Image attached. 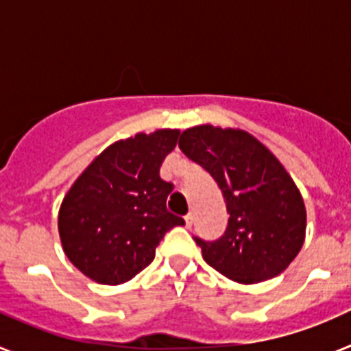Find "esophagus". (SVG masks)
I'll return each mask as SVG.
<instances>
[{
	"label": "esophagus",
	"instance_id": "obj_1",
	"mask_svg": "<svg viewBox=\"0 0 351 351\" xmlns=\"http://www.w3.org/2000/svg\"><path fill=\"white\" fill-rule=\"evenodd\" d=\"M184 221H186V226H188V228H191V225H193V214H186L184 216Z\"/></svg>",
	"mask_w": 351,
	"mask_h": 351
}]
</instances>
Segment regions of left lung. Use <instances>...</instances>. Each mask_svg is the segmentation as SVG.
Returning <instances> with one entry per match:
<instances>
[{
	"label": "left lung",
	"mask_w": 351,
	"mask_h": 351,
	"mask_svg": "<svg viewBox=\"0 0 351 351\" xmlns=\"http://www.w3.org/2000/svg\"><path fill=\"white\" fill-rule=\"evenodd\" d=\"M179 147L218 182L230 214L223 237H195L210 267L243 285L267 281L293 262L306 237V207L281 161L239 128L200 125Z\"/></svg>",
	"instance_id": "1"
}]
</instances>
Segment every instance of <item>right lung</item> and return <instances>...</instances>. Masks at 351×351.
<instances>
[{
	"label": "right lung",
	"mask_w": 351,
	"mask_h": 351,
	"mask_svg": "<svg viewBox=\"0 0 351 351\" xmlns=\"http://www.w3.org/2000/svg\"><path fill=\"white\" fill-rule=\"evenodd\" d=\"M179 130L137 133L104 149L71 184L58 228L64 255L100 285H121L154 260L156 246L184 219L167 210L172 184L160 167Z\"/></svg>",
	"instance_id": "obj_1"
}]
</instances>
